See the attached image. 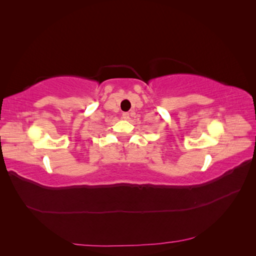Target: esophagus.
<instances>
[{
    "instance_id": "1",
    "label": "esophagus",
    "mask_w": 256,
    "mask_h": 256,
    "mask_svg": "<svg viewBox=\"0 0 256 256\" xmlns=\"http://www.w3.org/2000/svg\"><path fill=\"white\" fill-rule=\"evenodd\" d=\"M122 118L124 120H129V113H128V112H125V113H122Z\"/></svg>"
}]
</instances>
